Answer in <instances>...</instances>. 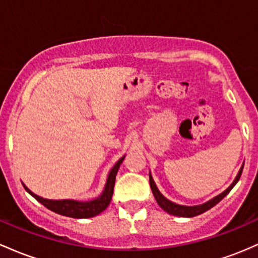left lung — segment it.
<instances>
[{
	"label": "left lung",
	"mask_w": 258,
	"mask_h": 258,
	"mask_svg": "<svg viewBox=\"0 0 258 258\" xmlns=\"http://www.w3.org/2000/svg\"><path fill=\"white\" fill-rule=\"evenodd\" d=\"M242 168H244V164H242V167L240 168L238 175L235 176V179H234V181L230 184V186L228 187V189H225L224 191L219 194V195L215 196L213 199L208 200V201L205 202V204L196 205V206H184V205H178V204H175V202H172L170 200H168L166 196L162 195L160 190H158L157 185H156V183H155V180H153L151 172H150V174H149L150 175V186H151L152 194H153V196H155L156 201H157V204L160 205V207L162 208V210L166 211V212L169 213V215H173L176 217H186V218H190V217H195V216L201 215V213L206 212V211L210 210V208L216 206V205L218 204V202L221 201L223 198H225V196L229 194L230 190L235 186V184L239 181L240 176H241V173H242Z\"/></svg>",
	"instance_id": "obj_1"
}]
</instances>
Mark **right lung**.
<instances>
[{"instance_id": "obj_1", "label": "right lung", "mask_w": 258, "mask_h": 258, "mask_svg": "<svg viewBox=\"0 0 258 258\" xmlns=\"http://www.w3.org/2000/svg\"><path fill=\"white\" fill-rule=\"evenodd\" d=\"M124 157H120L117 161V163L112 167V169L109 170L108 175H107V180L103 187L102 192L100 196H97L96 199L89 200V201H79V200H48L43 199L41 196L34 194L31 190H29L25 184H23L24 189L33 196L34 199H36L40 204H42L43 206L48 210H51L52 212L58 213L60 216L71 217V218H91L100 215L101 212L106 210L108 207L109 202L112 200V195H113V189H114V183H115V175H117L118 169H119L121 162H123Z\"/></svg>"}]
</instances>
